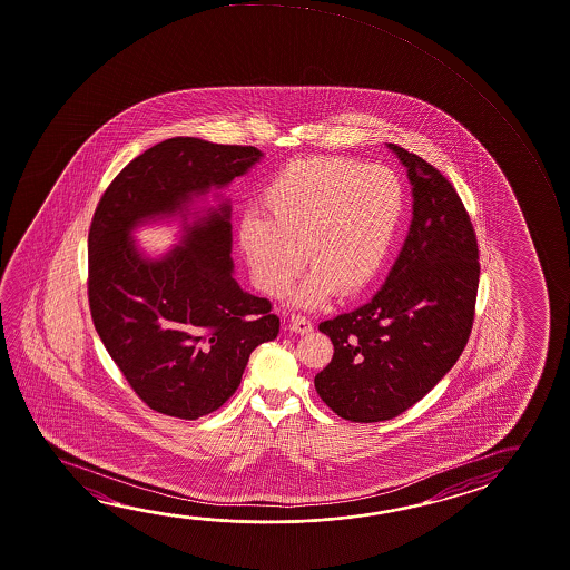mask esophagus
<instances>
[{
    "label": "esophagus",
    "instance_id": "esophagus-1",
    "mask_svg": "<svg viewBox=\"0 0 570 570\" xmlns=\"http://www.w3.org/2000/svg\"><path fill=\"white\" fill-rule=\"evenodd\" d=\"M289 330L296 332L299 336H304V334H312L314 332V324L309 322L308 317L292 316L289 317Z\"/></svg>",
    "mask_w": 570,
    "mask_h": 570
}]
</instances>
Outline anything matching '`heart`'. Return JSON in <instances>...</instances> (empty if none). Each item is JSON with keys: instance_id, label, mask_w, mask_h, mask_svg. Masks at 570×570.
Masks as SVG:
<instances>
[{"instance_id": "1", "label": "heart", "mask_w": 570, "mask_h": 570, "mask_svg": "<svg viewBox=\"0 0 570 570\" xmlns=\"http://www.w3.org/2000/svg\"><path fill=\"white\" fill-rule=\"evenodd\" d=\"M262 203L268 216L248 210L236 230L254 286L281 296L304 261L309 272L292 302L316 309L336 292L350 298L375 281L402 220L403 190L387 167L320 157L282 168Z\"/></svg>"}]
</instances>
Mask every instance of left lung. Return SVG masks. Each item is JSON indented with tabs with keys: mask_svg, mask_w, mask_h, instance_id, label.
I'll return each mask as SVG.
<instances>
[{
	"mask_svg": "<svg viewBox=\"0 0 570 570\" xmlns=\"http://www.w3.org/2000/svg\"><path fill=\"white\" fill-rule=\"evenodd\" d=\"M411 183L413 218L382 289L320 324L334 344L314 377L322 402L355 423L392 420L455 365L473 327L479 248L458 190L410 150L387 142Z\"/></svg>",
	"mask_w": 570,
	"mask_h": 570,
	"instance_id": "8db88e82",
	"label": "left lung"
}]
</instances>
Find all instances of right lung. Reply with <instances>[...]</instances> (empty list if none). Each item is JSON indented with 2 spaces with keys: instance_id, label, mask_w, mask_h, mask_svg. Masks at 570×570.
<instances>
[{
  "instance_id": "right-lung-1",
  "label": "right lung",
  "mask_w": 570,
  "mask_h": 570,
  "mask_svg": "<svg viewBox=\"0 0 570 570\" xmlns=\"http://www.w3.org/2000/svg\"><path fill=\"white\" fill-rule=\"evenodd\" d=\"M262 150L175 137L145 150L101 196L89 230V308L112 362L150 410L198 420L236 392L254 350L281 332L271 302L234 281L230 203L218 195ZM216 189L219 205L195 209ZM181 218V243L159 259L131 233Z\"/></svg>"
}]
</instances>
